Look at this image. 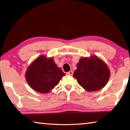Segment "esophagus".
<instances>
[{
    "instance_id": "1",
    "label": "esophagus",
    "mask_w": 130,
    "mask_h": 130,
    "mask_svg": "<svg viewBox=\"0 0 130 130\" xmlns=\"http://www.w3.org/2000/svg\"><path fill=\"white\" fill-rule=\"evenodd\" d=\"M73 72L72 71H69V72H67V74H68V75L72 76V75H73Z\"/></svg>"
}]
</instances>
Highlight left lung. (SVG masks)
<instances>
[{
  "label": "left lung",
  "instance_id": "1",
  "mask_svg": "<svg viewBox=\"0 0 130 130\" xmlns=\"http://www.w3.org/2000/svg\"><path fill=\"white\" fill-rule=\"evenodd\" d=\"M110 72L104 61L93 56L81 58L74 72L73 77L84 89L89 92L99 91L105 86Z\"/></svg>",
  "mask_w": 130,
  "mask_h": 130
}]
</instances>
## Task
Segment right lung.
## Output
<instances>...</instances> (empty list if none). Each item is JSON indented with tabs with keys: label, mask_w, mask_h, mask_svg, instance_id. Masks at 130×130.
<instances>
[{
	"label": "right lung",
	"mask_w": 130,
	"mask_h": 130,
	"mask_svg": "<svg viewBox=\"0 0 130 130\" xmlns=\"http://www.w3.org/2000/svg\"><path fill=\"white\" fill-rule=\"evenodd\" d=\"M66 75L55 63L53 58L38 57L26 70L25 77L32 89L41 93H49Z\"/></svg>",
	"instance_id": "1"
}]
</instances>
